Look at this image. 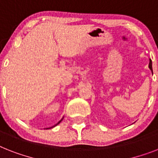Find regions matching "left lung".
I'll use <instances>...</instances> for the list:
<instances>
[{
  "label": "left lung",
  "instance_id": "left-lung-1",
  "mask_svg": "<svg viewBox=\"0 0 158 158\" xmlns=\"http://www.w3.org/2000/svg\"><path fill=\"white\" fill-rule=\"evenodd\" d=\"M148 68H149L150 70H151V71H152V60H151V59H149V64H148Z\"/></svg>",
  "mask_w": 158,
  "mask_h": 158
}]
</instances>
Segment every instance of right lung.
Here are the masks:
<instances>
[{
    "label": "right lung",
    "mask_w": 158,
    "mask_h": 158,
    "mask_svg": "<svg viewBox=\"0 0 158 158\" xmlns=\"http://www.w3.org/2000/svg\"><path fill=\"white\" fill-rule=\"evenodd\" d=\"M63 118H64V117H63ZM63 118H61V120H60V121H59V122H58V123H57V124H55V125H54V126H52V127H48V128H44V129H50V128H52V127H56V126H57V125H58V124H59V123H61V121H62V119H63Z\"/></svg>",
    "instance_id": "1"
}]
</instances>
